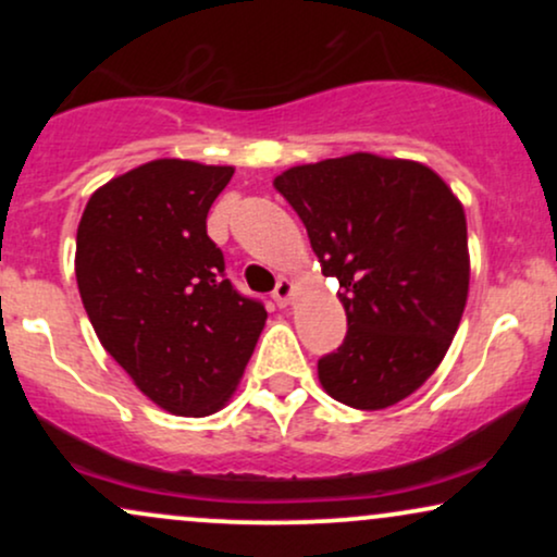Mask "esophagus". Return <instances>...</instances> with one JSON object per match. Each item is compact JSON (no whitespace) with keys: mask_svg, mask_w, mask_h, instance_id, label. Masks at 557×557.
<instances>
[{"mask_svg":"<svg viewBox=\"0 0 557 557\" xmlns=\"http://www.w3.org/2000/svg\"><path fill=\"white\" fill-rule=\"evenodd\" d=\"M293 296H296V285H293L287 277H280V280H277V287H274V290H272V300H274V304H277L280 309H283V306L290 304Z\"/></svg>","mask_w":557,"mask_h":557,"instance_id":"obj_1","label":"esophagus"}]
</instances>
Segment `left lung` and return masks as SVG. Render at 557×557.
<instances>
[{
    "mask_svg": "<svg viewBox=\"0 0 557 557\" xmlns=\"http://www.w3.org/2000/svg\"><path fill=\"white\" fill-rule=\"evenodd\" d=\"M337 277L348 335L319 359L322 387L361 411L395 406L445 359L469 298L463 203L437 172L369 151L274 177Z\"/></svg>",
    "mask_w": 557,
    "mask_h": 557,
    "instance_id": "8db88e82",
    "label": "left lung"
}]
</instances>
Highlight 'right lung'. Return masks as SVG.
Listing matches in <instances>:
<instances>
[{
  "mask_svg": "<svg viewBox=\"0 0 557 557\" xmlns=\"http://www.w3.org/2000/svg\"><path fill=\"white\" fill-rule=\"evenodd\" d=\"M233 168L154 159L96 188L75 238V277L96 337L175 417L233 398L264 330L259 300L225 280L207 214Z\"/></svg>",
  "mask_w": 557,
  "mask_h": 557,
  "instance_id": "obj_1",
  "label": "right lung"
}]
</instances>
